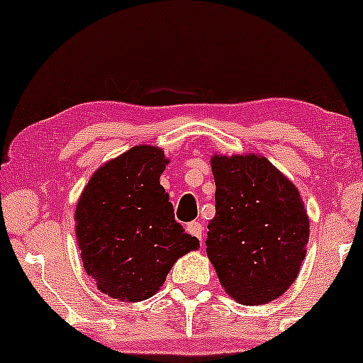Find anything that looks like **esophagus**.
Here are the masks:
<instances>
[{"mask_svg":"<svg viewBox=\"0 0 363 363\" xmlns=\"http://www.w3.org/2000/svg\"><path fill=\"white\" fill-rule=\"evenodd\" d=\"M186 233H188V235L198 238V240L201 241V236H203V226H201V223H198V221L188 223V225H186Z\"/></svg>","mask_w":363,"mask_h":363,"instance_id":"obj_1","label":"esophagus"}]
</instances>
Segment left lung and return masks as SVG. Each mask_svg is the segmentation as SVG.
Returning <instances> with one entry per match:
<instances>
[{
    "instance_id": "8db88e82",
    "label": "left lung",
    "mask_w": 363,
    "mask_h": 363,
    "mask_svg": "<svg viewBox=\"0 0 363 363\" xmlns=\"http://www.w3.org/2000/svg\"><path fill=\"white\" fill-rule=\"evenodd\" d=\"M216 215L206 255L223 289L245 306L289 289L306 259L309 216L297 186L256 153L211 157Z\"/></svg>"
}]
</instances>
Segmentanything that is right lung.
<instances>
[{
    "label": "right lung",
    "mask_w": 363,
    "mask_h": 363,
    "mask_svg": "<svg viewBox=\"0 0 363 363\" xmlns=\"http://www.w3.org/2000/svg\"><path fill=\"white\" fill-rule=\"evenodd\" d=\"M170 160L162 148L137 145L99 167L76 205V240L94 284L122 302L152 297L178 257L200 241L175 221L160 185Z\"/></svg>",
    "instance_id": "right-lung-1"
}]
</instances>
